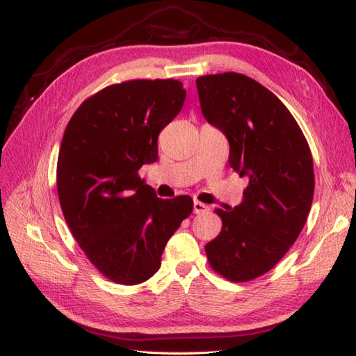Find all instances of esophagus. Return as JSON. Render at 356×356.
I'll use <instances>...</instances> for the list:
<instances>
[{"instance_id": "34e87169", "label": "esophagus", "mask_w": 356, "mask_h": 356, "mask_svg": "<svg viewBox=\"0 0 356 356\" xmlns=\"http://www.w3.org/2000/svg\"><path fill=\"white\" fill-rule=\"evenodd\" d=\"M193 207H194L195 214H203V213H207V211H209V207L205 205V203H202V202H194Z\"/></svg>"}]
</instances>
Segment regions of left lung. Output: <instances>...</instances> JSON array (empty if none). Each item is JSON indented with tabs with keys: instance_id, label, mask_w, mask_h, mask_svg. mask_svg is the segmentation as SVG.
<instances>
[{
	"instance_id": "left-lung-1",
	"label": "left lung",
	"mask_w": 356,
	"mask_h": 356,
	"mask_svg": "<svg viewBox=\"0 0 356 356\" xmlns=\"http://www.w3.org/2000/svg\"><path fill=\"white\" fill-rule=\"evenodd\" d=\"M203 116L229 142V165L249 185L234 209H217L222 231L205 246L231 282L266 274L298 238L314 199V162L303 131L278 97L240 73L195 81Z\"/></svg>"
}]
</instances>
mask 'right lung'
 Returning <instances> with one entry per match:
<instances>
[{
	"instance_id": "add662e5",
	"label": "right lung",
	"mask_w": 356,
	"mask_h": 356,
	"mask_svg": "<svg viewBox=\"0 0 356 356\" xmlns=\"http://www.w3.org/2000/svg\"><path fill=\"white\" fill-rule=\"evenodd\" d=\"M185 97L179 81H127L88 97L65 128L59 203L78 245L111 282L153 277L170 237L193 213L190 195L159 199L138 176L142 165L157 161V136Z\"/></svg>"
}]
</instances>
